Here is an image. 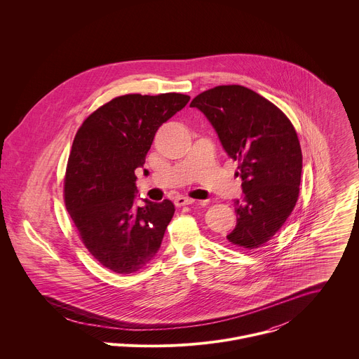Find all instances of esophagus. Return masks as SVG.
Wrapping results in <instances>:
<instances>
[{
	"label": "esophagus",
	"mask_w": 359,
	"mask_h": 359,
	"mask_svg": "<svg viewBox=\"0 0 359 359\" xmlns=\"http://www.w3.org/2000/svg\"><path fill=\"white\" fill-rule=\"evenodd\" d=\"M174 203H175V205L181 207V205H194L195 201L191 199V198H187V196H177V198L174 199Z\"/></svg>",
	"instance_id": "esophagus-1"
}]
</instances>
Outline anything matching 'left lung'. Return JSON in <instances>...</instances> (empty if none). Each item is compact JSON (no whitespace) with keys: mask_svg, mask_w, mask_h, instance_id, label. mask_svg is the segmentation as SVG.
Instances as JSON below:
<instances>
[{"mask_svg":"<svg viewBox=\"0 0 359 359\" xmlns=\"http://www.w3.org/2000/svg\"><path fill=\"white\" fill-rule=\"evenodd\" d=\"M215 130L224 151L239 161L243 195L226 239L243 249L266 243L293 211L303 154L290 120L273 103L242 86H218L192 102Z\"/></svg>","mask_w":359,"mask_h":359,"instance_id":"1","label":"left lung"}]
</instances>
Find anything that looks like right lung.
Listing matches in <instances>:
<instances>
[{"mask_svg":"<svg viewBox=\"0 0 359 359\" xmlns=\"http://www.w3.org/2000/svg\"><path fill=\"white\" fill-rule=\"evenodd\" d=\"M188 95L130 94L101 106L73 141L65 205L88 252L116 273H134L157 255L174 215L170 201L137 205L135 170L144 167L158 127Z\"/></svg>","mask_w":359,"mask_h":359,"instance_id":"obj_1","label":"right lung"}]
</instances>
